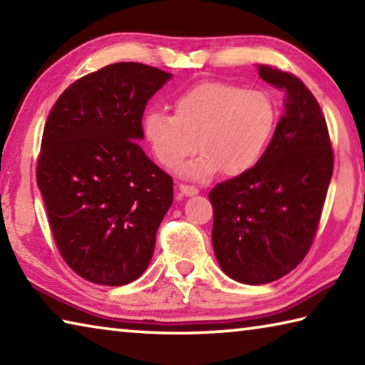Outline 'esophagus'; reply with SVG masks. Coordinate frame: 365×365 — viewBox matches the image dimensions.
I'll list each match as a JSON object with an SVG mask.
<instances>
[{"label": "esophagus", "instance_id": "34e87169", "mask_svg": "<svg viewBox=\"0 0 365 365\" xmlns=\"http://www.w3.org/2000/svg\"><path fill=\"white\" fill-rule=\"evenodd\" d=\"M178 188H180L182 193L187 195V196H193V195L197 193V191H200L195 187V185H188V183H180V185H178Z\"/></svg>", "mask_w": 365, "mask_h": 365}]
</instances>
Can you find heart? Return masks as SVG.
I'll use <instances>...</instances> for the list:
<instances>
[{
	"label": "heart",
	"instance_id": "heart-1",
	"mask_svg": "<svg viewBox=\"0 0 365 365\" xmlns=\"http://www.w3.org/2000/svg\"><path fill=\"white\" fill-rule=\"evenodd\" d=\"M277 106L261 90L227 82H202L182 91L174 114L151 110L143 120L148 145L164 168L177 169L197 150L202 154L183 169L207 178L219 169L228 177L246 174L262 159L277 123Z\"/></svg>",
	"mask_w": 365,
	"mask_h": 365
}]
</instances>
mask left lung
<instances>
[{
    "label": "left lung",
    "mask_w": 365,
    "mask_h": 365,
    "mask_svg": "<svg viewBox=\"0 0 365 365\" xmlns=\"http://www.w3.org/2000/svg\"><path fill=\"white\" fill-rule=\"evenodd\" d=\"M259 76L285 91V114L256 168L209 193L215 257L246 285L279 280L306 257L333 174L329 127L311 90L272 66H259Z\"/></svg>",
    "instance_id": "8db88e82"
}]
</instances>
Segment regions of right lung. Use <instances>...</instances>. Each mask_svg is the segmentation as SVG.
<instances>
[{"instance_id":"add662e5","label":"right lung","mask_w":365,"mask_h":365,"mask_svg":"<svg viewBox=\"0 0 365 365\" xmlns=\"http://www.w3.org/2000/svg\"><path fill=\"white\" fill-rule=\"evenodd\" d=\"M169 78L109 64L67 86L46 119L36 183L59 255L91 283L127 285L150 265L174 180L138 140L146 104Z\"/></svg>"}]
</instances>
